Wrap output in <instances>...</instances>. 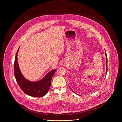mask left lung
Instances as JSON below:
<instances>
[{"instance_id": "1", "label": "left lung", "mask_w": 122, "mask_h": 122, "mask_svg": "<svg viewBox=\"0 0 122 122\" xmlns=\"http://www.w3.org/2000/svg\"><path fill=\"white\" fill-rule=\"evenodd\" d=\"M105 55H106V73H107V71H108V61H107V56L106 51H105Z\"/></svg>"}]
</instances>
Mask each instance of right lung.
Masks as SVG:
<instances>
[{"label":"right lung","mask_w":122,"mask_h":122,"mask_svg":"<svg viewBox=\"0 0 122 122\" xmlns=\"http://www.w3.org/2000/svg\"><path fill=\"white\" fill-rule=\"evenodd\" d=\"M19 49L16 54L14 65V76L18 84L26 95L36 97H41L44 96L50 89L51 79L56 70L54 69L51 71L40 81L33 82L27 81L22 75L19 67L17 61Z\"/></svg>","instance_id":"1"}]
</instances>
